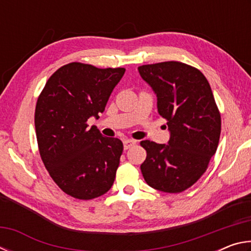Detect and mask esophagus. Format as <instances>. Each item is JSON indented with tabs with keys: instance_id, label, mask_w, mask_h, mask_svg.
<instances>
[{
	"instance_id": "34e87169",
	"label": "esophagus",
	"mask_w": 251,
	"mask_h": 251,
	"mask_svg": "<svg viewBox=\"0 0 251 251\" xmlns=\"http://www.w3.org/2000/svg\"><path fill=\"white\" fill-rule=\"evenodd\" d=\"M136 143H137V142L134 141V139H125V141H124V150H128V148H130L131 146H134Z\"/></svg>"
}]
</instances>
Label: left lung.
I'll use <instances>...</instances> for the list:
<instances>
[{"instance_id":"left-lung-1","label":"left lung","mask_w":251,"mask_h":251,"mask_svg":"<svg viewBox=\"0 0 251 251\" xmlns=\"http://www.w3.org/2000/svg\"><path fill=\"white\" fill-rule=\"evenodd\" d=\"M157 95L158 113L171 131L168 145L142 141L144 179L154 189L181 193L207 171L217 151L222 117L210 85L196 67L177 61L138 67Z\"/></svg>"}]
</instances>
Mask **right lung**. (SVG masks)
<instances>
[{"mask_svg":"<svg viewBox=\"0 0 251 251\" xmlns=\"http://www.w3.org/2000/svg\"><path fill=\"white\" fill-rule=\"evenodd\" d=\"M125 69L69 63L48 79L36 101L35 131L41 158L65 194L82 201L107 193L123 152L118 138L88 128L99 118Z\"/></svg>","mask_w":251,"mask_h":251,"instance_id":"1","label":"right lung"}]
</instances>
